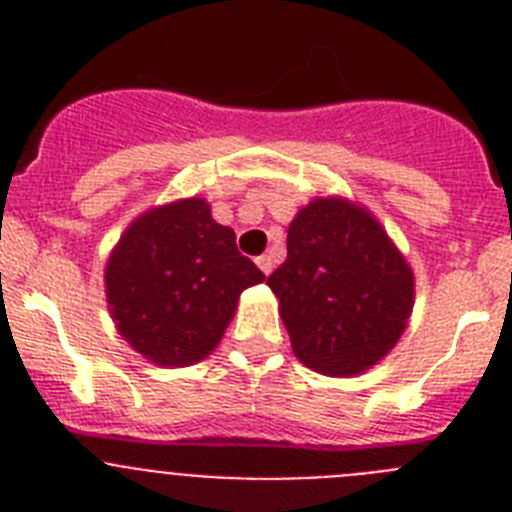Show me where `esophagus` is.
<instances>
[{
  "label": "esophagus",
  "instance_id": "obj_1",
  "mask_svg": "<svg viewBox=\"0 0 512 512\" xmlns=\"http://www.w3.org/2000/svg\"><path fill=\"white\" fill-rule=\"evenodd\" d=\"M256 264H259V269L264 271L266 277H269L271 269H274V259H271L269 253H264V256H259V259H256Z\"/></svg>",
  "mask_w": 512,
  "mask_h": 512
}]
</instances>
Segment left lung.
Segmentation results:
<instances>
[{
  "mask_svg": "<svg viewBox=\"0 0 512 512\" xmlns=\"http://www.w3.org/2000/svg\"><path fill=\"white\" fill-rule=\"evenodd\" d=\"M266 284L279 297L297 359L348 377L390 354L413 310V271L382 225L343 200H315L287 233V261Z\"/></svg>",
  "mask_w": 512,
  "mask_h": 512,
  "instance_id": "left-lung-1",
  "label": "left lung"
}]
</instances>
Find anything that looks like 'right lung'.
<instances>
[{"instance_id": "add662e5", "label": "right lung", "mask_w": 512, "mask_h": 512, "mask_svg": "<svg viewBox=\"0 0 512 512\" xmlns=\"http://www.w3.org/2000/svg\"><path fill=\"white\" fill-rule=\"evenodd\" d=\"M215 223L205 200L140 215L107 264V302L120 336L161 366H189L220 343L243 289L264 282Z\"/></svg>"}]
</instances>
